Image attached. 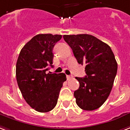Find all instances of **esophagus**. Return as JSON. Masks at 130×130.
Wrapping results in <instances>:
<instances>
[{
	"instance_id": "obj_1",
	"label": "esophagus",
	"mask_w": 130,
	"mask_h": 130,
	"mask_svg": "<svg viewBox=\"0 0 130 130\" xmlns=\"http://www.w3.org/2000/svg\"><path fill=\"white\" fill-rule=\"evenodd\" d=\"M72 78V76H69V75H67V79L68 80H70Z\"/></svg>"
}]
</instances>
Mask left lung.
Returning a JSON list of instances; mask_svg holds the SVG:
<instances>
[{
    "mask_svg": "<svg viewBox=\"0 0 130 130\" xmlns=\"http://www.w3.org/2000/svg\"><path fill=\"white\" fill-rule=\"evenodd\" d=\"M63 38L78 62L84 65L86 76L76 77L79 88L74 93L80 108L92 111L103 104L113 87L117 62L107 44L89 34L64 35Z\"/></svg>",
    "mask_w": 130,
    "mask_h": 130,
    "instance_id": "1",
    "label": "left lung"
}]
</instances>
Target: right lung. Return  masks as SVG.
I'll return each instance as SVG.
<instances>
[{
	"label": "right lung",
	"instance_id": "obj_1",
	"mask_svg": "<svg viewBox=\"0 0 130 130\" xmlns=\"http://www.w3.org/2000/svg\"><path fill=\"white\" fill-rule=\"evenodd\" d=\"M61 35L38 34L26 43L16 62L17 83L25 101L36 111L48 112L57 103L62 83L67 80L63 73H47L53 67V48Z\"/></svg>",
	"mask_w": 130,
	"mask_h": 130
}]
</instances>
